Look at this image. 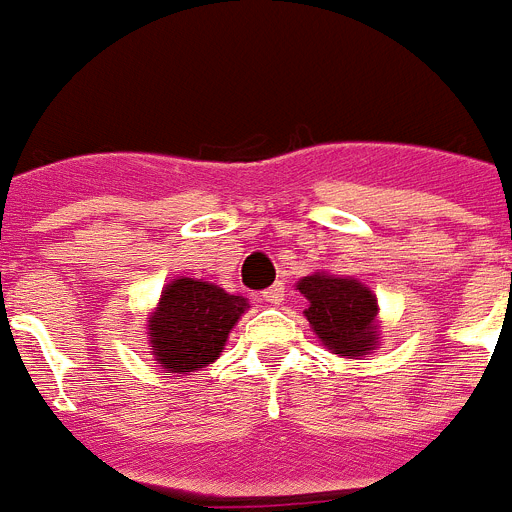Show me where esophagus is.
Segmentation results:
<instances>
[{"instance_id": "34e87169", "label": "esophagus", "mask_w": 512, "mask_h": 512, "mask_svg": "<svg viewBox=\"0 0 512 512\" xmlns=\"http://www.w3.org/2000/svg\"><path fill=\"white\" fill-rule=\"evenodd\" d=\"M283 296H286V288H283V283H273V286L262 291V299L270 301V304H281Z\"/></svg>"}]
</instances>
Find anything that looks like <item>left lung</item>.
<instances>
[{"label":"left lung","instance_id":"left-lung-1","mask_svg":"<svg viewBox=\"0 0 512 512\" xmlns=\"http://www.w3.org/2000/svg\"><path fill=\"white\" fill-rule=\"evenodd\" d=\"M299 291L309 299L304 311L311 330L335 353L366 355L376 348V296L350 278L332 275H306Z\"/></svg>","mask_w":512,"mask_h":512}]
</instances>
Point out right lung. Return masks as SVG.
Here are the masks:
<instances>
[{"label": "right lung", "instance_id": "obj_1", "mask_svg": "<svg viewBox=\"0 0 512 512\" xmlns=\"http://www.w3.org/2000/svg\"><path fill=\"white\" fill-rule=\"evenodd\" d=\"M247 309L242 296L193 278H177L162 291L149 319L151 353L167 371H198L224 350L229 330Z\"/></svg>", "mask_w": 512, "mask_h": 512}]
</instances>
